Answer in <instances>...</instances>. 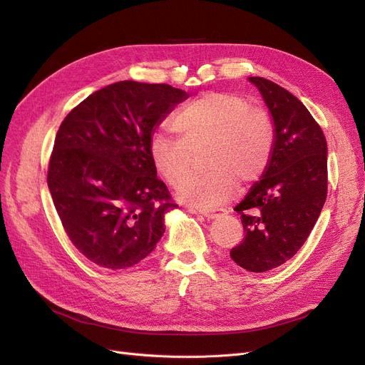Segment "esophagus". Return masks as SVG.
I'll return each mask as SVG.
<instances>
[{
  "mask_svg": "<svg viewBox=\"0 0 365 365\" xmlns=\"http://www.w3.org/2000/svg\"><path fill=\"white\" fill-rule=\"evenodd\" d=\"M192 213H200L207 219H216L219 216H222V210H196V208H190Z\"/></svg>",
  "mask_w": 365,
  "mask_h": 365,
  "instance_id": "obj_1",
  "label": "esophagus"
}]
</instances>
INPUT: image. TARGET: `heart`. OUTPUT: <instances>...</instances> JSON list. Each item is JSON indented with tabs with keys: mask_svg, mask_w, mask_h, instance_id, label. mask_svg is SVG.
Instances as JSON below:
<instances>
[{
	"mask_svg": "<svg viewBox=\"0 0 365 365\" xmlns=\"http://www.w3.org/2000/svg\"><path fill=\"white\" fill-rule=\"evenodd\" d=\"M180 140L153 134L149 158L161 178L178 185L192 168L193 155L204 151L207 172L180 185L176 196L195 208L225 202L237 187L267 172L275 146L271 117L235 93L210 91L185 103L170 121Z\"/></svg>",
	"mask_w": 365,
	"mask_h": 365,
	"instance_id": "obj_1",
	"label": "heart"
}]
</instances>
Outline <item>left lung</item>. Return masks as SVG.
Instances as JSON below:
<instances>
[{"mask_svg": "<svg viewBox=\"0 0 365 365\" xmlns=\"http://www.w3.org/2000/svg\"><path fill=\"white\" fill-rule=\"evenodd\" d=\"M268 106L275 146L260 180L235 210L245 237L230 256L251 272L288 262L303 247L327 196V143L307 108L280 85L248 77Z\"/></svg>", "mask_w": 365, "mask_h": 365, "instance_id": "left-lung-1", "label": "left lung"}]
</instances>
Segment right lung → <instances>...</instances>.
Instances as JSON below:
<instances>
[{
	"mask_svg": "<svg viewBox=\"0 0 365 365\" xmlns=\"http://www.w3.org/2000/svg\"><path fill=\"white\" fill-rule=\"evenodd\" d=\"M189 97L168 83L121 81L88 96L65 117L48 164L61 222L83 256L109 269L155 250L176 208L149 158V140Z\"/></svg>",
	"mask_w": 365,
	"mask_h": 365,
	"instance_id": "obj_1",
	"label": "right lung"
}]
</instances>
